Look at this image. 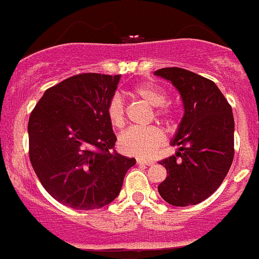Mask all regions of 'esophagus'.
Instances as JSON below:
<instances>
[{
	"mask_svg": "<svg viewBox=\"0 0 259 259\" xmlns=\"http://www.w3.org/2000/svg\"><path fill=\"white\" fill-rule=\"evenodd\" d=\"M137 163L138 165H146V166H151L153 165V161L151 160H145V158H137Z\"/></svg>",
	"mask_w": 259,
	"mask_h": 259,
	"instance_id": "obj_1",
	"label": "esophagus"
}]
</instances>
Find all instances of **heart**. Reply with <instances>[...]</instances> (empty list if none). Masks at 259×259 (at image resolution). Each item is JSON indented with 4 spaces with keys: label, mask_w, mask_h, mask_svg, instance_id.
I'll return each instance as SVG.
<instances>
[{
    "label": "heart",
    "mask_w": 259,
    "mask_h": 259,
    "mask_svg": "<svg viewBox=\"0 0 259 259\" xmlns=\"http://www.w3.org/2000/svg\"><path fill=\"white\" fill-rule=\"evenodd\" d=\"M133 94L147 102L152 107H161L166 102V94L153 84L137 85L133 89ZM156 114L162 117L166 116L167 112L160 108L157 109ZM107 117H108L109 122L113 127H116V128L123 127L124 121H126V109H124V103L121 97L114 96L109 101L108 107H107ZM163 140H165V136L158 127L150 126L145 127V128L132 127V128L124 131L122 133L118 145L119 150L127 155L148 157L162 145Z\"/></svg>",
    "instance_id": "b5f03b06"
}]
</instances>
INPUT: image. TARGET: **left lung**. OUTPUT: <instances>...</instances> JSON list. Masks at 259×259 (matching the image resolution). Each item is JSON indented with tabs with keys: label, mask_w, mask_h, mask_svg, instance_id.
Returning <instances> with one entry per match:
<instances>
[{
	"label": "left lung",
	"mask_w": 259,
	"mask_h": 259,
	"mask_svg": "<svg viewBox=\"0 0 259 259\" xmlns=\"http://www.w3.org/2000/svg\"><path fill=\"white\" fill-rule=\"evenodd\" d=\"M155 75L180 93L184 116L171 146L175 155L161 161L167 178L158 185L161 198L174 206L195 205L222 185L234 157L232 107L214 81L181 68H163Z\"/></svg>",
	"instance_id": "obj_1"
}]
</instances>
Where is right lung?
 Instances as JSON below:
<instances>
[{
    "label": "right lung",
    "mask_w": 259,
    "mask_h": 259,
    "mask_svg": "<svg viewBox=\"0 0 259 259\" xmlns=\"http://www.w3.org/2000/svg\"><path fill=\"white\" fill-rule=\"evenodd\" d=\"M121 75L84 73L44 93L29 119V155L45 190L79 210L99 209L118 196L135 158L114 148L107 117Z\"/></svg>",
    "instance_id": "obj_1"
}]
</instances>
